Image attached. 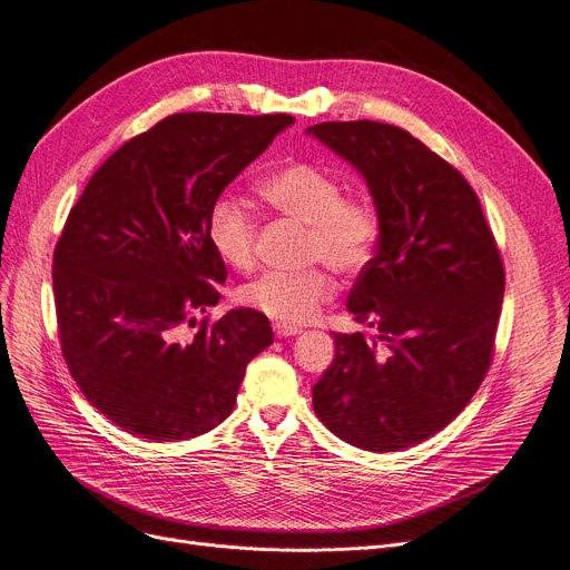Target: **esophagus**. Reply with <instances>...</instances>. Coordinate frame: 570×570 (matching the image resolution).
I'll return each instance as SVG.
<instances>
[{"instance_id":"obj_1","label":"esophagus","mask_w":570,"mask_h":570,"mask_svg":"<svg viewBox=\"0 0 570 570\" xmlns=\"http://www.w3.org/2000/svg\"><path fill=\"white\" fill-rule=\"evenodd\" d=\"M303 332L301 326L296 324H286V322H277L274 324V334H277L279 338H288V336H298Z\"/></svg>"}]
</instances>
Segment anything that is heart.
I'll return each instance as SVG.
<instances>
[{
  "mask_svg": "<svg viewBox=\"0 0 570 570\" xmlns=\"http://www.w3.org/2000/svg\"><path fill=\"white\" fill-rule=\"evenodd\" d=\"M258 194L267 204L307 225V258H322L336 272L355 274L372 263L381 219L370 198L343 196L341 181L320 165L288 163L267 175ZM208 238L215 253L227 265L246 269L253 265L255 219L244 200L223 194L208 213ZM336 282L324 267H305L298 272H265L244 286L242 298L265 315L303 324L332 301Z\"/></svg>",
  "mask_w": 570,
  "mask_h": 570,
  "instance_id": "heart-1",
  "label": "heart"
}]
</instances>
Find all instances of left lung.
Returning <instances> with one entry per match:
<instances>
[{
	"label": "left lung",
	"mask_w": 570,
	"mask_h": 570,
	"mask_svg": "<svg viewBox=\"0 0 570 570\" xmlns=\"http://www.w3.org/2000/svg\"><path fill=\"white\" fill-rule=\"evenodd\" d=\"M305 135L353 165L381 219L374 258L347 296L374 334H334L312 405L345 443L405 450L445 429L488 374L504 298L500 250L469 181L410 132L355 120Z\"/></svg>",
	"instance_id": "8db88e82"
}]
</instances>
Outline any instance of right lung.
I'll return each instance as SVG.
<instances>
[{
  "label": "right lung",
  "instance_id": "right-lung-1",
  "mask_svg": "<svg viewBox=\"0 0 570 570\" xmlns=\"http://www.w3.org/2000/svg\"><path fill=\"white\" fill-rule=\"evenodd\" d=\"M293 122L170 116L122 144L70 208L51 274L61 351L89 405L122 431L154 443L208 433L272 345L258 309L234 307L213 324L198 315L227 279L210 206Z\"/></svg>",
  "mask_w": 570,
  "mask_h": 570
}]
</instances>
